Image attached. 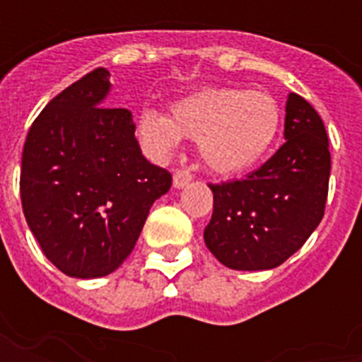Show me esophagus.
<instances>
[{"label": "esophagus", "mask_w": 362, "mask_h": 362, "mask_svg": "<svg viewBox=\"0 0 362 362\" xmlns=\"http://www.w3.org/2000/svg\"><path fill=\"white\" fill-rule=\"evenodd\" d=\"M189 182H192V173L186 168H178L174 173V188H184Z\"/></svg>", "instance_id": "1"}]
</instances>
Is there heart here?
Listing matches in <instances>:
<instances>
[{"mask_svg": "<svg viewBox=\"0 0 362 362\" xmlns=\"http://www.w3.org/2000/svg\"><path fill=\"white\" fill-rule=\"evenodd\" d=\"M281 119L279 103L267 90L211 87L178 100L170 118L145 110L137 132L155 157H168L182 137L197 139L205 165L215 173L235 174L266 157Z\"/></svg>", "mask_w": 362, "mask_h": 362, "instance_id": "1", "label": "heart"}]
</instances>
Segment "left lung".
Wrapping results in <instances>:
<instances>
[{"mask_svg":"<svg viewBox=\"0 0 362 362\" xmlns=\"http://www.w3.org/2000/svg\"><path fill=\"white\" fill-rule=\"evenodd\" d=\"M285 139L244 180L209 184L213 215L205 246L223 266L258 272L281 266L303 246L326 211L329 141L310 103L291 93Z\"/></svg>","mask_w":362,"mask_h":362,"instance_id":"8db88e82","label":"left lung"}]
</instances>
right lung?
Wrapping results in <instances>:
<instances>
[{
  "mask_svg": "<svg viewBox=\"0 0 362 362\" xmlns=\"http://www.w3.org/2000/svg\"><path fill=\"white\" fill-rule=\"evenodd\" d=\"M110 74L96 67L46 104L28 129L21 202L44 256L69 277L122 266L173 174L151 165L132 112L100 106Z\"/></svg>",
  "mask_w": 362,
  "mask_h": 362,
  "instance_id": "obj_1",
  "label": "right lung"
}]
</instances>
